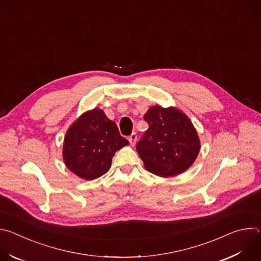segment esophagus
I'll return each instance as SVG.
<instances>
[{
	"mask_svg": "<svg viewBox=\"0 0 261 261\" xmlns=\"http://www.w3.org/2000/svg\"><path fill=\"white\" fill-rule=\"evenodd\" d=\"M128 140H129L130 144H131L132 146L135 145V143H136V141H137V135H136V133H132V134L128 137Z\"/></svg>",
	"mask_w": 261,
	"mask_h": 261,
	"instance_id": "obj_1",
	"label": "esophagus"
}]
</instances>
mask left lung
<instances>
[{
  "instance_id": "obj_1",
  "label": "left lung",
  "mask_w": 261,
  "mask_h": 261,
  "mask_svg": "<svg viewBox=\"0 0 261 261\" xmlns=\"http://www.w3.org/2000/svg\"><path fill=\"white\" fill-rule=\"evenodd\" d=\"M143 120L148 129L136 144L144 168L158 176H175L195 162L200 139L191 120L176 107L155 105Z\"/></svg>"
}]
</instances>
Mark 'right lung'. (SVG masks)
<instances>
[{"label":"right lung","mask_w":261,"mask_h":261,"mask_svg":"<svg viewBox=\"0 0 261 261\" xmlns=\"http://www.w3.org/2000/svg\"><path fill=\"white\" fill-rule=\"evenodd\" d=\"M128 144L117 124L102 109L95 107L68 128L63 143V160L71 172L93 180L109 170L116 152Z\"/></svg>","instance_id":"obj_1"}]
</instances>
